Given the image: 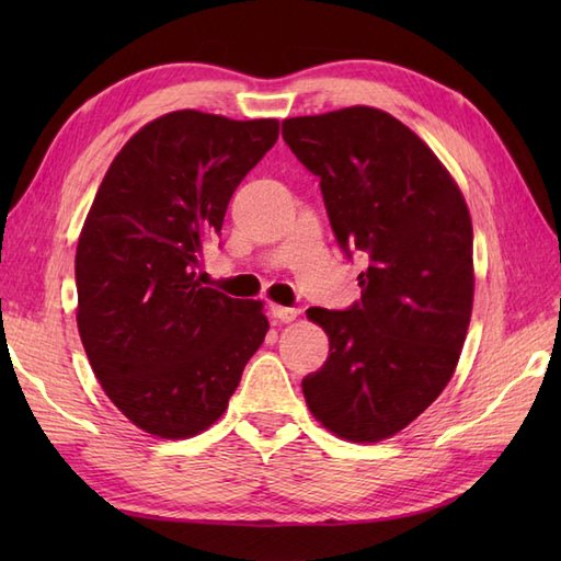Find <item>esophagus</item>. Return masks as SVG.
Listing matches in <instances>:
<instances>
[{
	"instance_id": "34e87169",
	"label": "esophagus",
	"mask_w": 561,
	"mask_h": 561,
	"mask_svg": "<svg viewBox=\"0 0 561 561\" xmlns=\"http://www.w3.org/2000/svg\"><path fill=\"white\" fill-rule=\"evenodd\" d=\"M270 313L274 320H277V323H291V320H296V316H299L296 308H287V306H272Z\"/></svg>"
}]
</instances>
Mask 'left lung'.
I'll use <instances>...</instances> for the list:
<instances>
[{
  "mask_svg": "<svg viewBox=\"0 0 561 561\" xmlns=\"http://www.w3.org/2000/svg\"><path fill=\"white\" fill-rule=\"evenodd\" d=\"M282 137L320 178L340 248L368 257L362 301L308 308L330 356L304 378V398L332 434L374 444L414 422L456 371L474 291L470 211L436 153L378 108L289 117Z\"/></svg>",
  "mask_w": 561,
  "mask_h": 561,
  "instance_id": "8db88e82",
  "label": "left lung"
}]
</instances>
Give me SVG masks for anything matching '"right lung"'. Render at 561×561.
<instances>
[{
  "label": "right lung",
  "mask_w": 561,
  "mask_h": 561,
  "mask_svg": "<svg viewBox=\"0 0 561 561\" xmlns=\"http://www.w3.org/2000/svg\"><path fill=\"white\" fill-rule=\"evenodd\" d=\"M279 121L175 111L113 159L77 245V325L129 422L190 438L224 414L270 323L260 301L202 284L199 255Z\"/></svg>",
  "instance_id": "obj_1"
}]
</instances>
